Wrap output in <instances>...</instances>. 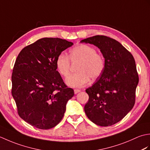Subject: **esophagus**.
Wrapping results in <instances>:
<instances>
[{"label":"esophagus","mask_w":150,"mask_h":150,"mask_svg":"<svg viewBox=\"0 0 150 150\" xmlns=\"http://www.w3.org/2000/svg\"><path fill=\"white\" fill-rule=\"evenodd\" d=\"M80 91H81V90H77V89H75V90H74V93H75V94H77V93H79V92H80Z\"/></svg>","instance_id":"esophagus-1"}]
</instances>
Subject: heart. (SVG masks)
<instances>
[{
	"label": "heart",
	"mask_w": 150,
	"mask_h": 150,
	"mask_svg": "<svg viewBox=\"0 0 150 150\" xmlns=\"http://www.w3.org/2000/svg\"><path fill=\"white\" fill-rule=\"evenodd\" d=\"M69 59L72 63L79 62L76 66L77 72L66 79V84L69 87H83L88 83L90 78L93 80L98 79L104 70V57L97 53L94 47L88 44H80L73 47L69 51V57L64 53L59 54L57 57L56 68L62 77L69 74L71 67Z\"/></svg>",
	"instance_id": "1"
}]
</instances>
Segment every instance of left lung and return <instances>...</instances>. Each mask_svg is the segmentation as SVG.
Segmentation results:
<instances>
[{"label": "left lung", "instance_id": "1", "mask_svg": "<svg viewBox=\"0 0 150 150\" xmlns=\"http://www.w3.org/2000/svg\"><path fill=\"white\" fill-rule=\"evenodd\" d=\"M100 49L105 59L103 73L86 90L89 100L84 111L88 119L100 126L119 122L132 110L139 83L135 59L116 40L95 35L82 40Z\"/></svg>", "mask_w": 150, "mask_h": 150}]
</instances>
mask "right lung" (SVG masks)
Masks as SVG:
<instances>
[{"label": "right lung", "instance_id": "right-lung-1", "mask_svg": "<svg viewBox=\"0 0 150 150\" xmlns=\"http://www.w3.org/2000/svg\"><path fill=\"white\" fill-rule=\"evenodd\" d=\"M73 42L59 38H42L24 47L13 69L11 93L18 115L37 128L58 124L66 104L74 95L57 71L56 59Z\"/></svg>", "mask_w": 150, "mask_h": 150}]
</instances>
